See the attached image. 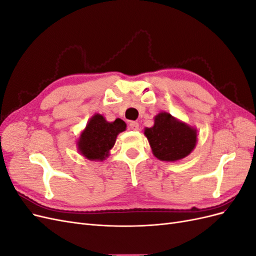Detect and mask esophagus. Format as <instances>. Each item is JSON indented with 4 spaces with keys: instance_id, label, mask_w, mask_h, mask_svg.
I'll use <instances>...</instances> for the list:
<instances>
[{
    "instance_id": "34e87169",
    "label": "esophagus",
    "mask_w": 256,
    "mask_h": 256,
    "mask_svg": "<svg viewBox=\"0 0 256 256\" xmlns=\"http://www.w3.org/2000/svg\"><path fill=\"white\" fill-rule=\"evenodd\" d=\"M128 127L131 130H138V122H130Z\"/></svg>"
}]
</instances>
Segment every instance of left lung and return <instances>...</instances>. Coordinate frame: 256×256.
<instances>
[{"instance_id": "left-lung-1", "label": "left lung", "mask_w": 256, "mask_h": 256, "mask_svg": "<svg viewBox=\"0 0 256 256\" xmlns=\"http://www.w3.org/2000/svg\"><path fill=\"white\" fill-rule=\"evenodd\" d=\"M144 134L148 140L154 157L164 161H176L184 158L196 144V130L178 122L171 114L162 112L154 118L152 128Z\"/></svg>"}]
</instances>
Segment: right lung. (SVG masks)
Instances as JSON below:
<instances>
[{
  "label": "right lung",
  "instance_id": "obj_1",
  "mask_svg": "<svg viewBox=\"0 0 256 256\" xmlns=\"http://www.w3.org/2000/svg\"><path fill=\"white\" fill-rule=\"evenodd\" d=\"M126 129V124L118 118L108 122L102 115L96 114L90 120L78 142L79 150L90 160H104L114 146L116 136Z\"/></svg>",
  "mask_w": 256,
  "mask_h": 256
}]
</instances>
